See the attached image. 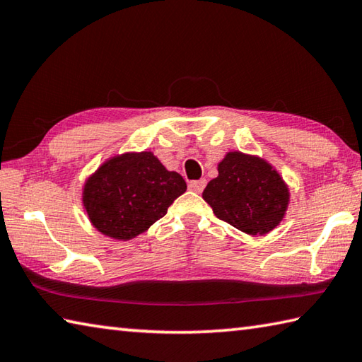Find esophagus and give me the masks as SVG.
I'll list each match as a JSON object with an SVG mask.
<instances>
[{
	"label": "esophagus",
	"mask_w": 362,
	"mask_h": 362,
	"mask_svg": "<svg viewBox=\"0 0 362 362\" xmlns=\"http://www.w3.org/2000/svg\"><path fill=\"white\" fill-rule=\"evenodd\" d=\"M204 184H206V181H204V180H200V181H190V182H189V189L194 190V192H197V194H200L202 190L204 189Z\"/></svg>",
	"instance_id": "34e87169"
}]
</instances>
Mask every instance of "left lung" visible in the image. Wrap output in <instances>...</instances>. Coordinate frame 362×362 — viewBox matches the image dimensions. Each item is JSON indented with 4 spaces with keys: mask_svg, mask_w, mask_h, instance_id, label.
Instances as JSON below:
<instances>
[{
    "mask_svg": "<svg viewBox=\"0 0 362 362\" xmlns=\"http://www.w3.org/2000/svg\"><path fill=\"white\" fill-rule=\"evenodd\" d=\"M217 172L202 195L216 217L252 236L269 233L284 221L290 190L268 160L230 151L217 163Z\"/></svg>",
    "mask_w": 362,
    "mask_h": 362,
    "instance_id": "left-lung-1",
    "label": "left lung"
}]
</instances>
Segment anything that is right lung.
Returning a JSON list of instances; mask_svg holds the SVG:
<instances>
[{
    "label": "right lung",
    "mask_w": 362,
    "mask_h": 362,
    "mask_svg": "<svg viewBox=\"0 0 362 362\" xmlns=\"http://www.w3.org/2000/svg\"><path fill=\"white\" fill-rule=\"evenodd\" d=\"M186 189L182 176L167 170L151 151L124 153L88 176L81 202L94 228L127 241L165 216Z\"/></svg>",
    "instance_id": "1"
}]
</instances>
